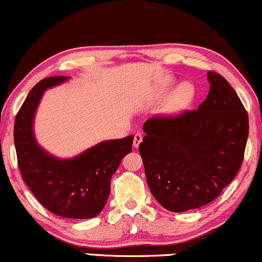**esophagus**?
Segmentation results:
<instances>
[{
    "instance_id": "esophagus-1",
    "label": "esophagus",
    "mask_w": 262,
    "mask_h": 262,
    "mask_svg": "<svg viewBox=\"0 0 262 262\" xmlns=\"http://www.w3.org/2000/svg\"><path fill=\"white\" fill-rule=\"evenodd\" d=\"M142 140H143L142 134H139V132H137V134L135 135V138H134V146L135 147H138L139 144L142 143Z\"/></svg>"
}]
</instances>
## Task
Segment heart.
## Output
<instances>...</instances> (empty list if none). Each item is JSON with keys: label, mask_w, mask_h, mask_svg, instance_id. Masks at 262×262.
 Returning <instances> with one entry per match:
<instances>
[{"label": "heart", "mask_w": 262, "mask_h": 262, "mask_svg": "<svg viewBox=\"0 0 262 262\" xmlns=\"http://www.w3.org/2000/svg\"><path fill=\"white\" fill-rule=\"evenodd\" d=\"M171 80H165L159 85L157 92H156V99L162 100L164 96L168 92L169 87L171 86ZM195 96V89L191 82L183 81L178 84L169 97L166 98L164 110L168 115H176V113L183 111L185 107H188L189 104L191 103Z\"/></svg>", "instance_id": "heart-1"}]
</instances>
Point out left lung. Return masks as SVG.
Listing matches in <instances>:
<instances>
[{
  "instance_id": "8db88e82",
  "label": "left lung",
  "mask_w": 262,
  "mask_h": 262,
  "mask_svg": "<svg viewBox=\"0 0 262 262\" xmlns=\"http://www.w3.org/2000/svg\"><path fill=\"white\" fill-rule=\"evenodd\" d=\"M210 90L199 108L154 117L139 144L151 194L166 210L206 206L240 169L248 138V115L229 82L208 72Z\"/></svg>"
}]
</instances>
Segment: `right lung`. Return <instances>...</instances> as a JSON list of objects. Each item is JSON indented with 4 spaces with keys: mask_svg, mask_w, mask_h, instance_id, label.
<instances>
[{
    "mask_svg": "<svg viewBox=\"0 0 262 262\" xmlns=\"http://www.w3.org/2000/svg\"><path fill=\"white\" fill-rule=\"evenodd\" d=\"M68 77H51L33 87L17 112L14 143L17 164L28 188L51 213L68 219L100 214L111 190V177L131 152L134 136L104 140L78 156L62 159L42 149L34 135V117L45 91Z\"/></svg>",
    "mask_w": 262,
    "mask_h": 262,
    "instance_id": "add662e5",
    "label": "right lung"
}]
</instances>
